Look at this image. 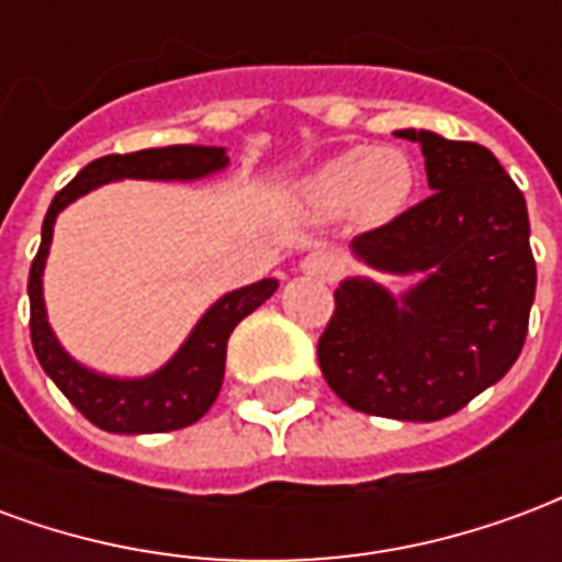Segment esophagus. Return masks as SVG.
<instances>
[{
  "label": "esophagus",
  "instance_id": "esophagus-1",
  "mask_svg": "<svg viewBox=\"0 0 562 562\" xmlns=\"http://www.w3.org/2000/svg\"><path fill=\"white\" fill-rule=\"evenodd\" d=\"M304 273L306 277H316V280H337L342 273L340 256H334L328 249H318V252H310L304 258Z\"/></svg>",
  "mask_w": 562,
  "mask_h": 562
}]
</instances>
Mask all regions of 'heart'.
<instances>
[{"mask_svg":"<svg viewBox=\"0 0 562 562\" xmlns=\"http://www.w3.org/2000/svg\"><path fill=\"white\" fill-rule=\"evenodd\" d=\"M415 189V165L401 147H352L304 180V201L322 216L358 210L382 222L401 213Z\"/></svg>","mask_w":562,"mask_h":562,"instance_id":"heart-1","label":"heart"}]
</instances>
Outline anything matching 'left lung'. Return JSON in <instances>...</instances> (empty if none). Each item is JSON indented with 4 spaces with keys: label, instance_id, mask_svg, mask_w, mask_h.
Segmentation results:
<instances>
[{
    "label": "left lung",
    "instance_id": "1",
    "mask_svg": "<svg viewBox=\"0 0 562 562\" xmlns=\"http://www.w3.org/2000/svg\"><path fill=\"white\" fill-rule=\"evenodd\" d=\"M424 153V198L389 225L358 234L370 268L422 277L394 297L367 277L334 292L318 367L352 409L439 422L518 361L536 297L527 201L496 156L424 128L394 132Z\"/></svg>",
    "mask_w": 562,
    "mask_h": 562
}]
</instances>
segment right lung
<instances>
[{"mask_svg": "<svg viewBox=\"0 0 562 562\" xmlns=\"http://www.w3.org/2000/svg\"><path fill=\"white\" fill-rule=\"evenodd\" d=\"M228 156L222 147H153L126 153V156H102L90 161L83 171L59 189L47 207L42 225V246L30 268V334L32 349L44 373L54 379L56 389L66 394L71 406L87 422L108 434H168L195 424L207 413L225 376V349L237 322L268 301L277 292V280H261L244 285L237 292L222 294L204 316L198 318L192 334L186 337L180 352L159 367L156 373L140 379L102 376L90 367L78 364L59 346L44 310V261L54 240V222L75 198L87 195L111 180H201L207 173L222 171Z\"/></svg>", "mask_w": 562, "mask_h": 562, "instance_id": "right-lung-1", "label": "right lung"}]
</instances>
